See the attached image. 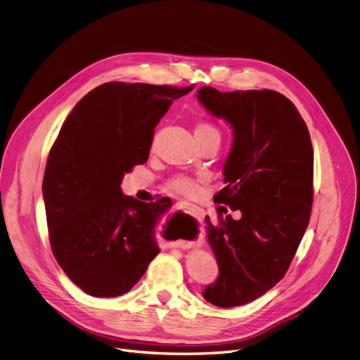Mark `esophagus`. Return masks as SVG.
I'll list each match as a JSON object with an SVG mask.
<instances>
[{"label":"esophagus","mask_w":360,"mask_h":360,"mask_svg":"<svg viewBox=\"0 0 360 360\" xmlns=\"http://www.w3.org/2000/svg\"><path fill=\"white\" fill-rule=\"evenodd\" d=\"M177 206H179V209H181L183 212H186V214H190V215H195V207L190 205V203H187V202H179L177 203ZM173 247H181V245H173Z\"/></svg>","instance_id":"obj_1"}]
</instances>
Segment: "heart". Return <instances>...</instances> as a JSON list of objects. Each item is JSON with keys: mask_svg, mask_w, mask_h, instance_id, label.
<instances>
[{"mask_svg": "<svg viewBox=\"0 0 360 360\" xmlns=\"http://www.w3.org/2000/svg\"><path fill=\"white\" fill-rule=\"evenodd\" d=\"M195 135L196 139H218L221 142V131L218 129V126L210 122H199L195 128ZM167 186L172 192H176L183 196L193 195L196 190V183L192 179L183 176L173 177Z\"/></svg>", "mask_w": 360, "mask_h": 360, "instance_id": "obj_1", "label": "heart"}]
</instances>
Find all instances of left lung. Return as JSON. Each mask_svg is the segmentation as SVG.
I'll list each match as a JSON object with an SVG mask.
<instances>
[{"label": "left lung", "mask_w": 360, "mask_h": 360, "mask_svg": "<svg viewBox=\"0 0 360 360\" xmlns=\"http://www.w3.org/2000/svg\"><path fill=\"white\" fill-rule=\"evenodd\" d=\"M198 98L234 132L214 200L241 218L214 225L206 217L219 276L203 290L207 302L232 308L262 297L289 269L309 224L314 151L304 119L278 91L202 87Z\"/></svg>", "instance_id": "left-lung-1"}]
</instances>
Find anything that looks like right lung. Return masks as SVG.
Listing matches in <instances>:
<instances>
[{
  "instance_id": "right-lung-1",
  "label": "right lung",
  "mask_w": 360,
  "mask_h": 360,
  "mask_svg": "<svg viewBox=\"0 0 360 360\" xmlns=\"http://www.w3.org/2000/svg\"><path fill=\"white\" fill-rule=\"evenodd\" d=\"M193 87L105 82L62 124L41 184L49 241L62 270L91 297L129 292L160 252L158 225L170 203L123 196L120 183L146 162L173 100Z\"/></svg>"
}]
</instances>
